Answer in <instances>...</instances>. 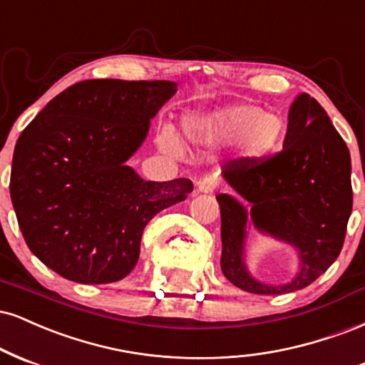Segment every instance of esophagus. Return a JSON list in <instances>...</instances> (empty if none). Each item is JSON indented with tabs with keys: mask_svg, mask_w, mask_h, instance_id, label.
<instances>
[{
	"mask_svg": "<svg viewBox=\"0 0 365 365\" xmlns=\"http://www.w3.org/2000/svg\"><path fill=\"white\" fill-rule=\"evenodd\" d=\"M215 190H217V179L212 178V175H207V178L200 179L198 181L200 192H213Z\"/></svg>",
	"mask_w": 365,
	"mask_h": 365,
	"instance_id": "obj_1",
	"label": "esophagus"
}]
</instances>
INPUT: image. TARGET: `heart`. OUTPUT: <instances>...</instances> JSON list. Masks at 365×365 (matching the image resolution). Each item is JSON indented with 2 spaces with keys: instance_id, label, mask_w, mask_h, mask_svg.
<instances>
[{
  "instance_id": "obj_1",
  "label": "heart",
  "mask_w": 365,
  "mask_h": 365,
  "mask_svg": "<svg viewBox=\"0 0 365 365\" xmlns=\"http://www.w3.org/2000/svg\"><path fill=\"white\" fill-rule=\"evenodd\" d=\"M182 128L192 143L213 147L241 140V147L250 157L267 155L280 143L285 124L278 114L263 113L258 106L235 104L213 110L207 115L187 114ZM157 143L164 152L179 155L181 140L169 124L158 128Z\"/></svg>"
}]
</instances>
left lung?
I'll list each match as a JSON object with an SVG mask.
<instances>
[{"mask_svg": "<svg viewBox=\"0 0 365 365\" xmlns=\"http://www.w3.org/2000/svg\"><path fill=\"white\" fill-rule=\"evenodd\" d=\"M350 152L318 101L302 93L289 110L284 148L272 157L239 158L224 178L248 201L217 196L222 217L220 267L227 280L251 294H287L311 285L338 258L352 213ZM260 232L294 245L298 277L285 286L255 281L243 263L247 217Z\"/></svg>", "mask_w": 365, "mask_h": 365, "instance_id": "left-lung-1", "label": "left lung"}]
</instances>
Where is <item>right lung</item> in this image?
Instances as JSON below:
<instances>
[{
	"mask_svg": "<svg viewBox=\"0 0 365 365\" xmlns=\"http://www.w3.org/2000/svg\"><path fill=\"white\" fill-rule=\"evenodd\" d=\"M175 81L85 80L56 96L21 131L10 195L29 250L78 284L135 268L145 225L192 191L190 179L143 181L126 160Z\"/></svg>",
	"mask_w": 365,
	"mask_h": 365,
	"instance_id": "obj_1",
	"label": "right lung"
}]
</instances>
